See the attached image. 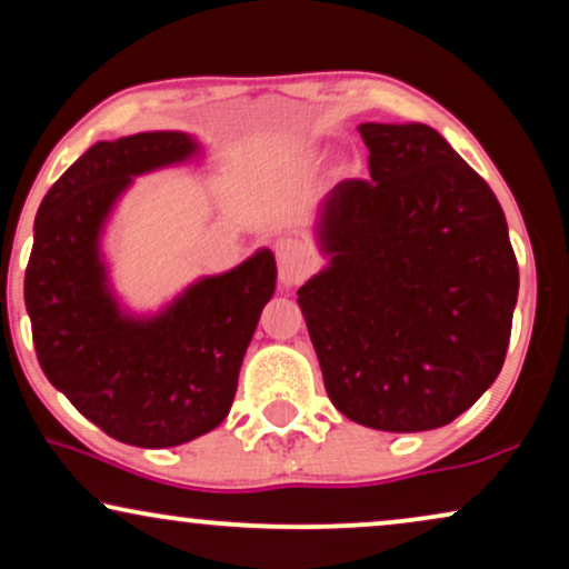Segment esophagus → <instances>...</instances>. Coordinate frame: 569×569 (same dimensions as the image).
<instances>
[{
	"label": "esophagus",
	"instance_id": "1",
	"mask_svg": "<svg viewBox=\"0 0 569 569\" xmlns=\"http://www.w3.org/2000/svg\"><path fill=\"white\" fill-rule=\"evenodd\" d=\"M277 263H279V282L284 287L306 282L310 271H313V256H310V248L298 238L277 240Z\"/></svg>",
	"mask_w": 569,
	"mask_h": 569
}]
</instances>
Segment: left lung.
Listing matches in <instances>:
<instances>
[{
	"label": "left lung",
	"instance_id": "8db88e82",
	"mask_svg": "<svg viewBox=\"0 0 569 569\" xmlns=\"http://www.w3.org/2000/svg\"><path fill=\"white\" fill-rule=\"evenodd\" d=\"M370 181L323 207L329 269L298 290L326 393L386 432L453 422L500 376L518 261L485 178L425 123H362Z\"/></svg>",
	"mask_w": 569,
	"mask_h": 569
}]
</instances>
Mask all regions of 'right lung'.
Segmentation results:
<instances>
[{
  "instance_id": "add662e5",
  "label": "right lung",
  "mask_w": 569,
  "mask_h": 569,
  "mask_svg": "<svg viewBox=\"0 0 569 569\" xmlns=\"http://www.w3.org/2000/svg\"><path fill=\"white\" fill-rule=\"evenodd\" d=\"M181 131L92 144L36 214L26 308L46 378L82 417L139 448H170L214 430L236 399L240 362L274 295L271 251L189 287L166 313L137 321L106 284L98 236L131 176L186 160Z\"/></svg>"
}]
</instances>
